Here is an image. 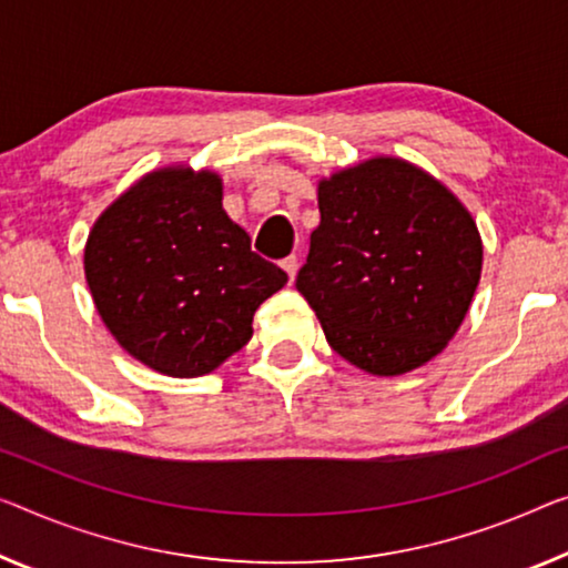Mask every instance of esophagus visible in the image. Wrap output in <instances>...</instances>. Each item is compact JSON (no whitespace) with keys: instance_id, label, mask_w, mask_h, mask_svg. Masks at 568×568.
<instances>
[{"instance_id":"34e87169","label":"esophagus","mask_w":568,"mask_h":568,"mask_svg":"<svg viewBox=\"0 0 568 568\" xmlns=\"http://www.w3.org/2000/svg\"><path fill=\"white\" fill-rule=\"evenodd\" d=\"M282 268L286 272V276H290V282H294L296 268H300V261H296V256H286V258L282 261Z\"/></svg>"}]
</instances>
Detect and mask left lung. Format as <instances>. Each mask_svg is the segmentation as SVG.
Returning <instances> with one entry per match:
<instances>
[{"label": "left lung", "mask_w": 568, "mask_h": 568, "mask_svg": "<svg viewBox=\"0 0 568 568\" xmlns=\"http://www.w3.org/2000/svg\"><path fill=\"white\" fill-rule=\"evenodd\" d=\"M320 225L296 290L355 368L400 375L439 355L473 304L483 241L429 172L373 156L320 180Z\"/></svg>", "instance_id": "8db88e82"}]
</instances>
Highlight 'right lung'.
<instances>
[{"label":"right lung","mask_w":568,"mask_h":568,"mask_svg":"<svg viewBox=\"0 0 568 568\" xmlns=\"http://www.w3.org/2000/svg\"><path fill=\"white\" fill-rule=\"evenodd\" d=\"M83 266L116 343L172 378L205 375L239 353L261 302L286 284L225 215L221 178L187 168L154 170L113 200Z\"/></svg>","instance_id":"add662e5"}]
</instances>
